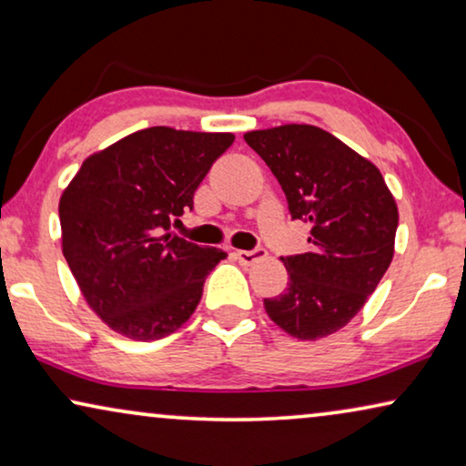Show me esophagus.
I'll return each instance as SVG.
<instances>
[{"label":"esophagus","mask_w":466,"mask_h":466,"mask_svg":"<svg viewBox=\"0 0 466 466\" xmlns=\"http://www.w3.org/2000/svg\"><path fill=\"white\" fill-rule=\"evenodd\" d=\"M235 257L239 258V263L254 265L257 260H263L267 257V250L265 248H254V250H238L235 252Z\"/></svg>","instance_id":"obj_1"}]
</instances>
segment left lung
Returning a JSON list of instances; mask_svg holds the SVG:
<instances>
[{"mask_svg": "<svg viewBox=\"0 0 466 466\" xmlns=\"http://www.w3.org/2000/svg\"><path fill=\"white\" fill-rule=\"evenodd\" d=\"M246 144L282 187L292 220L309 225V252L282 258L289 286L265 299L286 333L316 341L346 327L390 267L397 203L380 169L311 125L250 131Z\"/></svg>", "mask_w": 466, "mask_h": 466, "instance_id": "1", "label": "left lung"}]
</instances>
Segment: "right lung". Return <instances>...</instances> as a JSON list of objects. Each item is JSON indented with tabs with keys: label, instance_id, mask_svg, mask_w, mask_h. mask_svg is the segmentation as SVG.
Segmentation results:
<instances>
[{
	"label": "right lung",
	"instance_id": "1",
	"mask_svg": "<svg viewBox=\"0 0 466 466\" xmlns=\"http://www.w3.org/2000/svg\"><path fill=\"white\" fill-rule=\"evenodd\" d=\"M233 133L150 127L82 163L59 201L63 257L88 308L136 341L163 339L193 316L227 258L169 231Z\"/></svg>",
	"mask_w": 466,
	"mask_h": 466
}]
</instances>
